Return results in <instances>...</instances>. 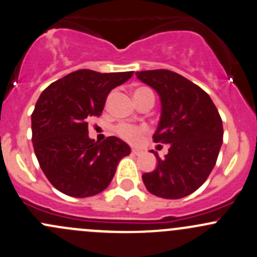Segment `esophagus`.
<instances>
[{
	"instance_id": "esophagus-1",
	"label": "esophagus",
	"mask_w": 257,
	"mask_h": 257,
	"mask_svg": "<svg viewBox=\"0 0 257 257\" xmlns=\"http://www.w3.org/2000/svg\"><path fill=\"white\" fill-rule=\"evenodd\" d=\"M142 153H143V150L138 149V148H133V149H132V154L134 155H141Z\"/></svg>"
}]
</instances>
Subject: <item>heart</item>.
Instances as JSON below:
<instances>
[{
    "label": "heart",
    "instance_id": "1",
    "mask_svg": "<svg viewBox=\"0 0 257 257\" xmlns=\"http://www.w3.org/2000/svg\"><path fill=\"white\" fill-rule=\"evenodd\" d=\"M133 97L137 103H141L145 98H154L152 89L148 87H137L133 90ZM116 134L124 141L129 142V143H139L143 137V134L147 132V128L143 125H133V124H119L115 128Z\"/></svg>",
    "mask_w": 257,
    "mask_h": 257
}]
</instances>
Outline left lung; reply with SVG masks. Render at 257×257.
I'll return each mask as SVG.
<instances>
[{"label":"left lung","instance_id":"left-lung-1","mask_svg":"<svg viewBox=\"0 0 257 257\" xmlns=\"http://www.w3.org/2000/svg\"><path fill=\"white\" fill-rule=\"evenodd\" d=\"M137 78L157 90L162 115L153 139L169 144V153L155 170L143 174L153 195L180 199L200 188L214 169L222 144V120L205 90L185 77L168 71L137 72Z\"/></svg>","mask_w":257,"mask_h":257}]
</instances>
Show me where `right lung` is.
Listing matches in <instances>:
<instances>
[{"label": "right lung", "mask_w": 257, "mask_h": 257, "mask_svg": "<svg viewBox=\"0 0 257 257\" xmlns=\"http://www.w3.org/2000/svg\"><path fill=\"white\" fill-rule=\"evenodd\" d=\"M133 72L99 73L79 69L42 92L32 113L36 157L49 183L66 195L87 198L110 184L131 148L116 137L98 143L88 137V119L99 116L108 94Z\"/></svg>", "instance_id": "obj_1"}]
</instances>
